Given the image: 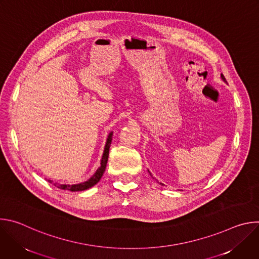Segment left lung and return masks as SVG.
Here are the masks:
<instances>
[{
	"label": "left lung",
	"mask_w": 259,
	"mask_h": 259,
	"mask_svg": "<svg viewBox=\"0 0 259 259\" xmlns=\"http://www.w3.org/2000/svg\"><path fill=\"white\" fill-rule=\"evenodd\" d=\"M221 79H223L225 82H227V80H226V78L224 77V75H221ZM150 174H151V172H150ZM151 176H152V174H151Z\"/></svg>",
	"instance_id": "left-lung-1"
}]
</instances>
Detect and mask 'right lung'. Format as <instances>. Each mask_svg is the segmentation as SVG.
I'll return each instance as SVG.
<instances>
[{
    "label": "right lung",
    "mask_w": 259,
    "mask_h": 259,
    "mask_svg": "<svg viewBox=\"0 0 259 259\" xmlns=\"http://www.w3.org/2000/svg\"><path fill=\"white\" fill-rule=\"evenodd\" d=\"M112 139H113V132H110L107 136V140L105 143V147H104V152L101 158V163H100V167L96 170V172L87 180L78 184H60V183H53V180H48V182L52 183L53 186H55L56 188L60 189V190H66V191H70V192H80V191H86L90 188H92L93 186L101 179L105 167H106V163H107V159H108V152H109V146L110 143H112Z\"/></svg>",
    "instance_id": "obj_1"
}]
</instances>
